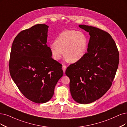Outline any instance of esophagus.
Masks as SVG:
<instances>
[{"mask_svg":"<svg viewBox=\"0 0 127 127\" xmlns=\"http://www.w3.org/2000/svg\"><path fill=\"white\" fill-rule=\"evenodd\" d=\"M62 69H63V72H64V73H65V70H66V65H63V66H62Z\"/></svg>","mask_w":127,"mask_h":127,"instance_id":"1","label":"esophagus"}]
</instances>
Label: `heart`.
I'll return each mask as SVG.
<instances>
[{
	"mask_svg": "<svg viewBox=\"0 0 127 127\" xmlns=\"http://www.w3.org/2000/svg\"><path fill=\"white\" fill-rule=\"evenodd\" d=\"M87 40L85 35L75 30H66L59 35L50 50L53 57L59 60L63 54L69 62H76L85 54L87 48Z\"/></svg>",
	"mask_w": 127,
	"mask_h": 127,
	"instance_id": "b5f03b06",
	"label": "heart"
}]
</instances>
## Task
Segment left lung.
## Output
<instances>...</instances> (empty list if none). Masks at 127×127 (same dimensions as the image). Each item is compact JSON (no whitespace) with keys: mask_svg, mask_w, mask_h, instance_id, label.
I'll list each match as a JSON object with an SVG mask.
<instances>
[{"mask_svg":"<svg viewBox=\"0 0 127 127\" xmlns=\"http://www.w3.org/2000/svg\"><path fill=\"white\" fill-rule=\"evenodd\" d=\"M91 37L87 52L67 67L65 74L70 79L73 99L82 104L93 102L110 88L119 61V51L112 36L97 28L79 25Z\"/></svg>","mask_w":127,"mask_h":127,"instance_id":"obj_1","label":"left lung"}]
</instances>
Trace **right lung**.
<instances>
[{
    "label": "right lung",
    "mask_w": 127,
    "mask_h": 127,
    "mask_svg": "<svg viewBox=\"0 0 127 127\" xmlns=\"http://www.w3.org/2000/svg\"><path fill=\"white\" fill-rule=\"evenodd\" d=\"M49 27L37 24L21 31L11 46L9 67L13 81L27 99L44 103L63 76L62 65L52 58L46 44Z\"/></svg>",
    "instance_id": "1"
}]
</instances>
